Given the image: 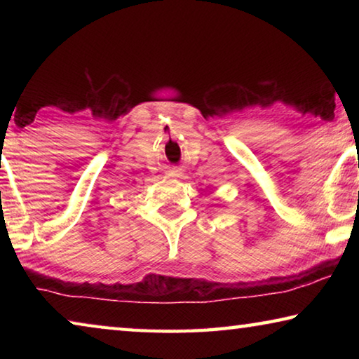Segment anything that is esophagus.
I'll return each mask as SVG.
<instances>
[{
  "instance_id": "1",
  "label": "esophagus",
  "mask_w": 359,
  "mask_h": 359,
  "mask_svg": "<svg viewBox=\"0 0 359 359\" xmlns=\"http://www.w3.org/2000/svg\"><path fill=\"white\" fill-rule=\"evenodd\" d=\"M182 174H184V171H182L180 168H172V169H169V171H168V175H169V177H172V179L182 177Z\"/></svg>"
}]
</instances>
